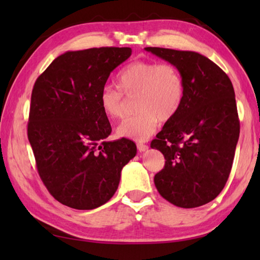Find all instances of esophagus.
<instances>
[{"label":"esophagus","instance_id":"34e87169","mask_svg":"<svg viewBox=\"0 0 260 260\" xmlns=\"http://www.w3.org/2000/svg\"><path fill=\"white\" fill-rule=\"evenodd\" d=\"M138 149H139V151H146V150H148L149 149V146H147V144H143V143H138Z\"/></svg>","mask_w":260,"mask_h":260}]
</instances>
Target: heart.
Wrapping results in <instances>:
<instances>
[{"instance_id":"b5f03b06","label":"heart","mask_w":260,"mask_h":260,"mask_svg":"<svg viewBox=\"0 0 260 260\" xmlns=\"http://www.w3.org/2000/svg\"><path fill=\"white\" fill-rule=\"evenodd\" d=\"M118 88L105 86L101 90L100 105L112 120L126 114L127 98L136 99L135 117L118 126L117 135L134 141H146L155 133L159 120L167 121L179 112L184 99L181 72L171 63L138 60L127 64L117 74Z\"/></svg>"}]
</instances>
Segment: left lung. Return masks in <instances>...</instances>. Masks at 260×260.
Returning <instances> with one entry per match:
<instances>
[{
  "mask_svg": "<svg viewBox=\"0 0 260 260\" xmlns=\"http://www.w3.org/2000/svg\"><path fill=\"white\" fill-rule=\"evenodd\" d=\"M144 50L177 67L184 81L181 109L151 142L166 160L155 186L179 208L202 206L221 192L234 160L240 136L234 88L227 74L199 52Z\"/></svg>",
  "mask_w": 260,
  "mask_h": 260,
  "instance_id": "1",
  "label": "left lung"
}]
</instances>
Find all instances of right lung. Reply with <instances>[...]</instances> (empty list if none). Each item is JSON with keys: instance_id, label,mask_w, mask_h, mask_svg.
Returning a JSON list of instances; mask_svg holds the SVG:
<instances>
[{"instance_id": "right-lung-1", "label": "right lung", "mask_w": 260, "mask_h": 260, "mask_svg": "<svg viewBox=\"0 0 260 260\" xmlns=\"http://www.w3.org/2000/svg\"><path fill=\"white\" fill-rule=\"evenodd\" d=\"M131 55L128 47L67 51L34 83L27 135L38 172L54 199L72 209L107 203L136 155L133 141H107L111 125L100 105L110 73Z\"/></svg>"}]
</instances>
